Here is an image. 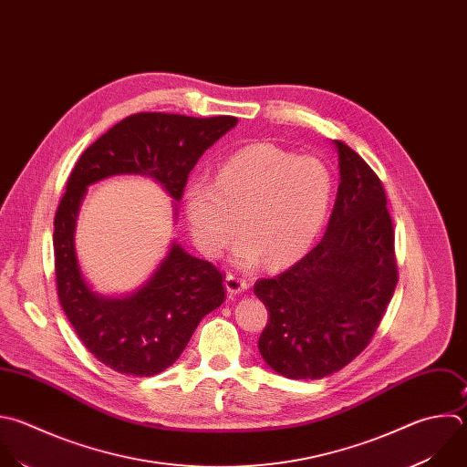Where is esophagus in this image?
Wrapping results in <instances>:
<instances>
[{
    "instance_id": "1",
    "label": "esophagus",
    "mask_w": 467,
    "mask_h": 467,
    "mask_svg": "<svg viewBox=\"0 0 467 467\" xmlns=\"http://www.w3.org/2000/svg\"><path fill=\"white\" fill-rule=\"evenodd\" d=\"M247 287H249V284H247L245 278L236 276V275H227V276H225V289H227V293L236 295V293L245 291Z\"/></svg>"
}]
</instances>
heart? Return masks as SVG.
<instances>
[{"mask_svg": "<svg viewBox=\"0 0 467 467\" xmlns=\"http://www.w3.org/2000/svg\"><path fill=\"white\" fill-rule=\"evenodd\" d=\"M332 192L323 161L260 142L227 158L214 183L191 180L182 200L191 236L205 256L218 258L240 227L236 265L254 267L265 258L271 267H284L317 238Z\"/></svg>", "mask_w": 467, "mask_h": 467, "instance_id": "obj_1", "label": "heart"}]
</instances>
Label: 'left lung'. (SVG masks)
I'll return each mask as SVG.
<instances>
[{
  "label": "left lung",
  "mask_w": 467,
  "mask_h": 467,
  "mask_svg": "<svg viewBox=\"0 0 467 467\" xmlns=\"http://www.w3.org/2000/svg\"><path fill=\"white\" fill-rule=\"evenodd\" d=\"M334 146L341 182L323 240L287 271L254 284L269 314L258 350L291 379H321L354 361L398 284L383 185L348 144Z\"/></svg>",
  "instance_id": "8db88e82"
}]
</instances>
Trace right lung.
Wrapping results in <instances>:
<instances>
[{
    "mask_svg": "<svg viewBox=\"0 0 467 467\" xmlns=\"http://www.w3.org/2000/svg\"><path fill=\"white\" fill-rule=\"evenodd\" d=\"M236 122L231 115H130L80 155L67 180L53 233L58 298L84 347L119 374L150 378L174 365L200 321L223 302V275L174 242L160 267L133 293H95L75 251V227L86 191L111 176L139 174L155 180L180 202L203 151Z\"/></svg>",
    "mask_w": 467,
    "mask_h": 467,
    "instance_id": "add662e5",
    "label": "right lung"
}]
</instances>
